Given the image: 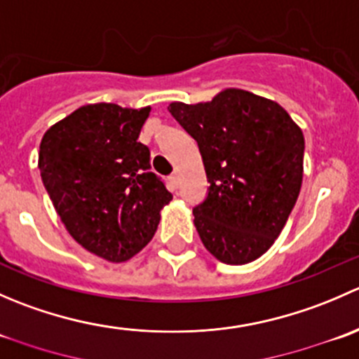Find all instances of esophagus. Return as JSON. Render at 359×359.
I'll return each instance as SVG.
<instances>
[{"instance_id": "obj_1", "label": "esophagus", "mask_w": 359, "mask_h": 359, "mask_svg": "<svg viewBox=\"0 0 359 359\" xmlns=\"http://www.w3.org/2000/svg\"><path fill=\"white\" fill-rule=\"evenodd\" d=\"M170 182H172L175 187H179V184H180V175H179V172H173L172 175H170Z\"/></svg>"}]
</instances>
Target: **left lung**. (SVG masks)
Masks as SVG:
<instances>
[{
  "mask_svg": "<svg viewBox=\"0 0 359 359\" xmlns=\"http://www.w3.org/2000/svg\"><path fill=\"white\" fill-rule=\"evenodd\" d=\"M168 111L198 142L208 177V196L193 210L205 248L231 266L259 259L299 198L302 130L280 104L240 88Z\"/></svg>",
  "mask_w": 359,
  "mask_h": 359,
  "instance_id": "left-lung-1",
  "label": "left lung"
}]
</instances>
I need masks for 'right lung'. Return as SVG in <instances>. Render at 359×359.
Listing matches in <instances>:
<instances>
[{"label":"right lung","mask_w":359,"mask_h":359,"mask_svg":"<svg viewBox=\"0 0 359 359\" xmlns=\"http://www.w3.org/2000/svg\"><path fill=\"white\" fill-rule=\"evenodd\" d=\"M151 107L88 104L50 126L38 168L60 220L88 252L125 262L153 240L172 200L139 142Z\"/></svg>","instance_id":"add662e5"}]
</instances>
